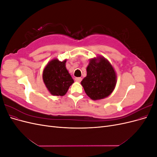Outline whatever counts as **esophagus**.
I'll list each match as a JSON object with an SVG mask.
<instances>
[{"label":"esophagus","instance_id":"obj_1","mask_svg":"<svg viewBox=\"0 0 157 157\" xmlns=\"http://www.w3.org/2000/svg\"><path fill=\"white\" fill-rule=\"evenodd\" d=\"M75 80H76V81H77V82H81L82 78H80V77H76V78H75Z\"/></svg>","mask_w":157,"mask_h":157}]
</instances>
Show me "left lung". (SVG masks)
<instances>
[{
	"instance_id": "obj_1",
	"label": "left lung",
	"mask_w": 157,
	"mask_h": 157,
	"mask_svg": "<svg viewBox=\"0 0 157 157\" xmlns=\"http://www.w3.org/2000/svg\"><path fill=\"white\" fill-rule=\"evenodd\" d=\"M86 71V77L81 81L86 94L93 100L109 96L117 82L116 73L110 63L102 57L92 59Z\"/></svg>"
}]
</instances>
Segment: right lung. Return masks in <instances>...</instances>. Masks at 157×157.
<instances>
[{"label":"right lung","instance_id":"add662e5","mask_svg":"<svg viewBox=\"0 0 157 157\" xmlns=\"http://www.w3.org/2000/svg\"><path fill=\"white\" fill-rule=\"evenodd\" d=\"M66 60L59 61L53 59L46 66L42 78L48 91L54 96H64L74 82V80L65 67Z\"/></svg>","mask_w":157,"mask_h":157}]
</instances>
